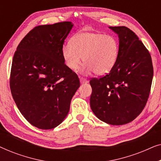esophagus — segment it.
Returning a JSON list of instances; mask_svg holds the SVG:
<instances>
[{
  "instance_id": "34e87169",
  "label": "esophagus",
  "mask_w": 161,
  "mask_h": 161,
  "mask_svg": "<svg viewBox=\"0 0 161 161\" xmlns=\"http://www.w3.org/2000/svg\"><path fill=\"white\" fill-rule=\"evenodd\" d=\"M80 81L81 83H88V80L86 78H83V77H80Z\"/></svg>"
}]
</instances>
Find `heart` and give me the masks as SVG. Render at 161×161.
Here are the masks:
<instances>
[{"instance_id": "obj_1", "label": "heart", "mask_w": 161, "mask_h": 161, "mask_svg": "<svg viewBox=\"0 0 161 161\" xmlns=\"http://www.w3.org/2000/svg\"><path fill=\"white\" fill-rule=\"evenodd\" d=\"M61 54L65 65L70 70L76 71L78 69L83 57L85 71L92 70L95 75H103L115 65L119 45L111 35L83 31L72 37L70 44L63 46Z\"/></svg>"}]
</instances>
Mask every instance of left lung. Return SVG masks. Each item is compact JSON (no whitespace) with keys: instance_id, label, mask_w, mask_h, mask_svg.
Instances as JSON below:
<instances>
[{"instance_id":"8db88e82","label":"left lung","mask_w":161,"mask_h":161,"mask_svg":"<svg viewBox=\"0 0 161 161\" xmlns=\"http://www.w3.org/2000/svg\"><path fill=\"white\" fill-rule=\"evenodd\" d=\"M109 28L119 38L118 58L108 73L90 80V105L103 122L121 125L135 119L144 108L153 66L149 50L133 31L125 26Z\"/></svg>"}]
</instances>
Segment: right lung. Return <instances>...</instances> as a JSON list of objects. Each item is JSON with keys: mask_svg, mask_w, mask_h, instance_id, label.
<instances>
[{"mask_svg": "<svg viewBox=\"0 0 161 161\" xmlns=\"http://www.w3.org/2000/svg\"><path fill=\"white\" fill-rule=\"evenodd\" d=\"M71 22L38 25L17 46L10 74V89L17 108L33 126L60 125L69 113L80 80L65 65L61 50Z\"/></svg>", "mask_w": 161, "mask_h": 161, "instance_id": "right-lung-1", "label": "right lung"}]
</instances>
